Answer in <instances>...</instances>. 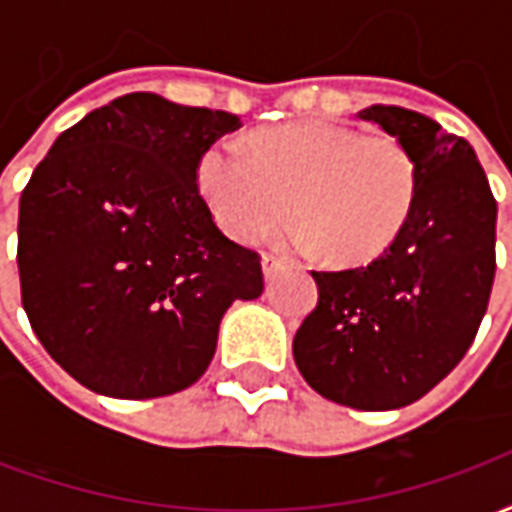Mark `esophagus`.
Here are the masks:
<instances>
[{"instance_id": "34e87169", "label": "esophagus", "mask_w": 512, "mask_h": 512, "mask_svg": "<svg viewBox=\"0 0 512 512\" xmlns=\"http://www.w3.org/2000/svg\"><path fill=\"white\" fill-rule=\"evenodd\" d=\"M282 268H285V260H282V257L263 255V277L274 279Z\"/></svg>"}]
</instances>
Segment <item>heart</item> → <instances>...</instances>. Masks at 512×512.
Here are the masks:
<instances>
[{"instance_id": "1", "label": "heart", "mask_w": 512, "mask_h": 512, "mask_svg": "<svg viewBox=\"0 0 512 512\" xmlns=\"http://www.w3.org/2000/svg\"><path fill=\"white\" fill-rule=\"evenodd\" d=\"M197 186L224 233L257 244L290 213V244L329 263H367L395 244L414 211L419 169L400 139L329 120H296L222 139L197 164Z\"/></svg>"}]
</instances>
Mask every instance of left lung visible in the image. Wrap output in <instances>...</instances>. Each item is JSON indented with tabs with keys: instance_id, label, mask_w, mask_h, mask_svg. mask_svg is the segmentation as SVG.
Returning <instances> with one entry per match:
<instances>
[{
	"instance_id": "left-lung-1",
	"label": "left lung",
	"mask_w": 512,
	"mask_h": 512,
	"mask_svg": "<svg viewBox=\"0 0 512 512\" xmlns=\"http://www.w3.org/2000/svg\"><path fill=\"white\" fill-rule=\"evenodd\" d=\"M411 150L414 211L367 266L312 271L318 307L293 337L304 381L340 406L389 411L428 395L469 351L496 271V200L472 145L403 106H367Z\"/></svg>"
}]
</instances>
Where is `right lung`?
Instances as JSON below:
<instances>
[{
	"label": "right lung",
	"mask_w": 512,
	"mask_h": 512,
	"mask_svg": "<svg viewBox=\"0 0 512 512\" xmlns=\"http://www.w3.org/2000/svg\"><path fill=\"white\" fill-rule=\"evenodd\" d=\"M230 112L128 93L62 131L18 205L21 304L57 365L98 395H175L208 370L260 257L216 227L200 156Z\"/></svg>",
	"instance_id": "obj_1"
}]
</instances>
